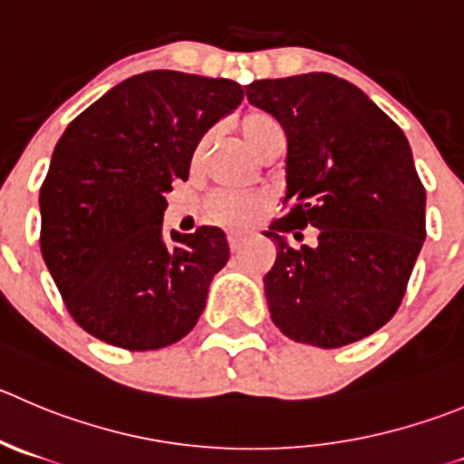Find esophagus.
<instances>
[{"mask_svg":"<svg viewBox=\"0 0 464 464\" xmlns=\"http://www.w3.org/2000/svg\"><path fill=\"white\" fill-rule=\"evenodd\" d=\"M227 244H229V250H232V253H237V250L246 244V235H239V232H229Z\"/></svg>","mask_w":464,"mask_h":464,"instance_id":"esophagus-1","label":"esophagus"}]
</instances>
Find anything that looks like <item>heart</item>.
<instances>
[{
    "label": "heart",
    "mask_w": 464,
    "mask_h": 464,
    "mask_svg": "<svg viewBox=\"0 0 464 464\" xmlns=\"http://www.w3.org/2000/svg\"><path fill=\"white\" fill-rule=\"evenodd\" d=\"M241 136H244L246 145L253 150L255 154L273 139V136L282 134L280 122L266 111L259 109H250L241 116L239 121ZM264 200L262 198H235V196H214L207 205L209 218L216 220L225 227H246L255 216L262 211Z\"/></svg>",
    "instance_id": "1"
}]
</instances>
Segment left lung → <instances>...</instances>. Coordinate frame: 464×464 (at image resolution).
Returning a JSON list of instances; mask_svg holds the SVG:
<instances>
[{
    "label": "left lung",
    "instance_id": "8db88e82",
    "mask_svg": "<svg viewBox=\"0 0 464 464\" xmlns=\"http://www.w3.org/2000/svg\"><path fill=\"white\" fill-rule=\"evenodd\" d=\"M250 104L289 143L282 218L266 237L277 257L264 277L271 319L294 342L339 348L399 310L426 239V188L401 127L346 79L328 72L259 79ZM316 227L314 246L284 237Z\"/></svg>",
    "mask_w": 464,
    "mask_h": 464
}]
</instances>
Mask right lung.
<instances>
[{
	"label": "right lung",
	"instance_id": "1",
	"mask_svg": "<svg viewBox=\"0 0 464 464\" xmlns=\"http://www.w3.org/2000/svg\"><path fill=\"white\" fill-rule=\"evenodd\" d=\"M244 88L175 70L113 86L79 113L41 187V253L79 328L125 351H157L193 330L227 264L218 227L161 232L163 193L188 179L205 131Z\"/></svg>",
	"mask_w": 464,
	"mask_h": 464
}]
</instances>
